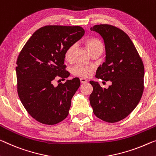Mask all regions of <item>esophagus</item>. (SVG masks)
<instances>
[{"instance_id":"obj_1","label":"esophagus","mask_w":156,"mask_h":156,"mask_svg":"<svg viewBox=\"0 0 156 156\" xmlns=\"http://www.w3.org/2000/svg\"><path fill=\"white\" fill-rule=\"evenodd\" d=\"M80 81H81V83H85L87 82L88 81H87V80H86V79H84V78H80Z\"/></svg>"}]
</instances>
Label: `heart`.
Returning a JSON list of instances; mask_svg holds the SVG:
<instances>
[{"instance_id":"1","label":"heart","mask_w":156,"mask_h":156,"mask_svg":"<svg viewBox=\"0 0 156 156\" xmlns=\"http://www.w3.org/2000/svg\"><path fill=\"white\" fill-rule=\"evenodd\" d=\"M84 44L88 49L90 54L95 51H102L104 50V44L103 42L95 37H90L85 40ZM75 46L72 44L69 46L65 51L64 57L67 61L71 62L73 59L74 51H75ZM94 70V67L86 65H77L72 69V73L74 75L81 76V77H88L93 73Z\"/></svg>"}]
</instances>
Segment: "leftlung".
Segmentation results:
<instances>
[{
    "mask_svg": "<svg viewBox=\"0 0 156 156\" xmlns=\"http://www.w3.org/2000/svg\"><path fill=\"white\" fill-rule=\"evenodd\" d=\"M90 30L104 40L106 61L98 67L95 76L111 81L108 88H102L90 81L93 92L89 100L98 118L108 123L125 119L140 102L144 91V68L135 45L126 33L116 26L95 25Z\"/></svg>",
    "mask_w": 156,
    "mask_h": 156,
    "instance_id": "8db88e82",
    "label": "left lung"
}]
</instances>
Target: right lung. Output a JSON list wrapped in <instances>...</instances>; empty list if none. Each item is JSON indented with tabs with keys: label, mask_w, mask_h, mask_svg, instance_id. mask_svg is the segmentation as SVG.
<instances>
[{
	"label": "right lung",
	"mask_w": 156,
	"mask_h": 156,
	"mask_svg": "<svg viewBox=\"0 0 156 156\" xmlns=\"http://www.w3.org/2000/svg\"><path fill=\"white\" fill-rule=\"evenodd\" d=\"M84 35L80 26H45L32 35L16 61L19 97L33 119L55 125L68 116L71 100L80 86L79 78L52 84L56 76L70 75L64 65L65 51Z\"/></svg>",
	"instance_id": "1"
}]
</instances>
